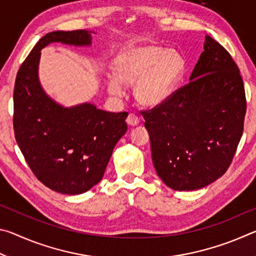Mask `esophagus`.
Wrapping results in <instances>:
<instances>
[{
	"label": "esophagus",
	"instance_id": "34e87169",
	"mask_svg": "<svg viewBox=\"0 0 256 256\" xmlns=\"http://www.w3.org/2000/svg\"><path fill=\"white\" fill-rule=\"evenodd\" d=\"M138 122H140V118H138L136 114H128L126 118V123L130 125V126H136Z\"/></svg>",
	"mask_w": 256,
	"mask_h": 256
}]
</instances>
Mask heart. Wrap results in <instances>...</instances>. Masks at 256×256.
<instances>
[{
	"label": "heart",
	"mask_w": 256,
	"mask_h": 256,
	"mask_svg": "<svg viewBox=\"0 0 256 256\" xmlns=\"http://www.w3.org/2000/svg\"><path fill=\"white\" fill-rule=\"evenodd\" d=\"M185 72V60L178 52L159 45L130 46L115 63V76L108 80L112 94L123 92V84H136L134 96L141 105H162L175 92Z\"/></svg>",
	"instance_id": "1"
}]
</instances>
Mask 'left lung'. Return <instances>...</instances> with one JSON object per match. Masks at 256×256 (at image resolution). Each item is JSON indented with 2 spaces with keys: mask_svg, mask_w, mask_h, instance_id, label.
Listing matches in <instances>:
<instances>
[{
  "mask_svg": "<svg viewBox=\"0 0 256 256\" xmlns=\"http://www.w3.org/2000/svg\"><path fill=\"white\" fill-rule=\"evenodd\" d=\"M141 112L164 183L175 190L204 188L227 172L242 136L246 98L240 68L206 36L188 84Z\"/></svg>",
  "mask_w": 256,
  "mask_h": 256,
  "instance_id": "1",
  "label": "left lung"
}]
</instances>
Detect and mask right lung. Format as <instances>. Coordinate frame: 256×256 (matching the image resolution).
Here are the masks:
<instances>
[{
    "label": "right lung",
    "instance_id": "right-lung-1",
    "mask_svg": "<svg viewBox=\"0 0 256 256\" xmlns=\"http://www.w3.org/2000/svg\"><path fill=\"white\" fill-rule=\"evenodd\" d=\"M92 32L45 34L21 64L14 92V136L26 162L45 186L68 196L100 182L114 146L128 131L126 112H105L90 102L63 107L42 88L40 50L50 42L89 46Z\"/></svg>",
    "mask_w": 256,
    "mask_h": 256
}]
</instances>
